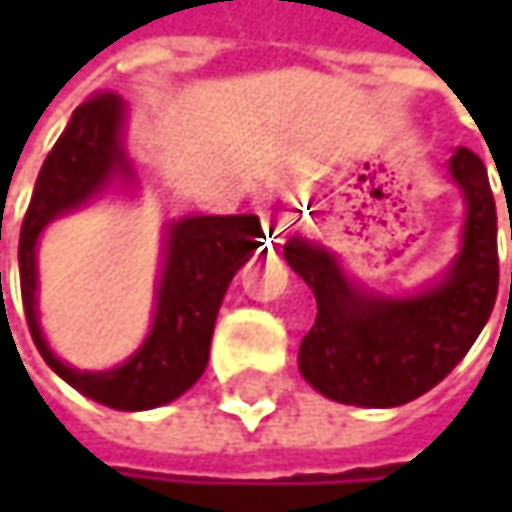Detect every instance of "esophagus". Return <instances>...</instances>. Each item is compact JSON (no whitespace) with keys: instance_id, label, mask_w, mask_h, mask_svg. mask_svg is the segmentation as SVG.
I'll use <instances>...</instances> for the list:
<instances>
[{"instance_id":"34e87169","label":"esophagus","mask_w":512,"mask_h":512,"mask_svg":"<svg viewBox=\"0 0 512 512\" xmlns=\"http://www.w3.org/2000/svg\"><path fill=\"white\" fill-rule=\"evenodd\" d=\"M281 234H284V225H278V228H275V231H272V237H275V240H278V237H281Z\"/></svg>"}]
</instances>
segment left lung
<instances>
[{
    "mask_svg": "<svg viewBox=\"0 0 512 512\" xmlns=\"http://www.w3.org/2000/svg\"><path fill=\"white\" fill-rule=\"evenodd\" d=\"M448 174L465 204L460 252L415 293L364 290L326 246L305 237L284 243V260L317 299L299 373L323 397L364 409L403 406L439 385L486 326L498 296L495 198L486 165L468 148L454 151Z\"/></svg>",
    "mask_w": 512,
    "mask_h": 512,
    "instance_id": "obj_1",
    "label": "left lung"
}]
</instances>
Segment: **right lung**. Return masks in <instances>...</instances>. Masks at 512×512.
<instances>
[{
    "label": "right lung",
    "mask_w": 512,
    "mask_h": 512,
    "mask_svg": "<svg viewBox=\"0 0 512 512\" xmlns=\"http://www.w3.org/2000/svg\"><path fill=\"white\" fill-rule=\"evenodd\" d=\"M127 103L94 94L70 115L64 133L44 159L23 231H20V290L26 323L38 353L79 394L121 412H145L189 391L210 358V338L219 305L237 269L257 252L260 219L183 216L165 225L162 266L156 278L154 317L142 347L109 370H79L52 353L38 317V243L44 228L109 189L136 192L139 174L124 148Z\"/></svg>",
    "instance_id": "add662e5"
}]
</instances>
